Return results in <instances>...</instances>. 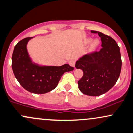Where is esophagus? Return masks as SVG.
Segmentation results:
<instances>
[{
  "mask_svg": "<svg viewBox=\"0 0 133 133\" xmlns=\"http://www.w3.org/2000/svg\"><path fill=\"white\" fill-rule=\"evenodd\" d=\"M69 65H71V66L74 67V68H75V60H71V61H69Z\"/></svg>",
  "mask_w": 133,
  "mask_h": 133,
  "instance_id": "34e87169",
  "label": "esophagus"
}]
</instances>
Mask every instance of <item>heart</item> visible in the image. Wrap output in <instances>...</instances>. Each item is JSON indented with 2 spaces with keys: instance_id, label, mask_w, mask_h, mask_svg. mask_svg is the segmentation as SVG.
I'll use <instances>...</instances> for the list:
<instances>
[{
  "instance_id": "obj_1",
  "label": "heart",
  "mask_w": 133,
  "mask_h": 133,
  "mask_svg": "<svg viewBox=\"0 0 133 133\" xmlns=\"http://www.w3.org/2000/svg\"><path fill=\"white\" fill-rule=\"evenodd\" d=\"M90 39H87V42H89L90 41ZM97 44H98V41H97V40H94V41H92V48H94V47H96V46L97 45Z\"/></svg>"
}]
</instances>
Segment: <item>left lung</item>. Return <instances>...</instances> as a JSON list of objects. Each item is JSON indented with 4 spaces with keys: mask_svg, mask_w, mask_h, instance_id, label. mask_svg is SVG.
<instances>
[{
    "mask_svg": "<svg viewBox=\"0 0 133 133\" xmlns=\"http://www.w3.org/2000/svg\"><path fill=\"white\" fill-rule=\"evenodd\" d=\"M102 48L99 51L86 54L76 61V69L83 75L78 82L79 90L87 96H98L108 91L119 78L122 67L120 48L110 36L98 31Z\"/></svg>",
    "mask_w": 133,
    "mask_h": 133,
    "instance_id": "1",
    "label": "left lung"
}]
</instances>
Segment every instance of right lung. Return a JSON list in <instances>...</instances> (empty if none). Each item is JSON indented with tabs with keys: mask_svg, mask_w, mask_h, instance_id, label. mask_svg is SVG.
Wrapping results in <instances>:
<instances>
[{
	"mask_svg": "<svg viewBox=\"0 0 133 133\" xmlns=\"http://www.w3.org/2000/svg\"><path fill=\"white\" fill-rule=\"evenodd\" d=\"M26 37L17 43L12 55V69L19 84L34 94H45L57 86L64 72L72 71L69 64L62 66H41L32 62L26 44L32 38Z\"/></svg>",
	"mask_w": 133,
	"mask_h": 133,
	"instance_id": "add662e5",
	"label": "right lung"
}]
</instances>
